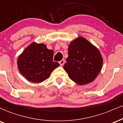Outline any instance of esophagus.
<instances>
[{
	"mask_svg": "<svg viewBox=\"0 0 123 123\" xmlns=\"http://www.w3.org/2000/svg\"><path fill=\"white\" fill-rule=\"evenodd\" d=\"M64 63H65V60H64V59H63V60H62L61 61L59 62V64H60V66H62L64 65Z\"/></svg>",
	"mask_w": 123,
	"mask_h": 123,
	"instance_id": "esophagus-1",
	"label": "esophagus"
}]
</instances>
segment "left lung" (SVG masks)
<instances>
[{
    "label": "left lung",
    "mask_w": 123,
    "mask_h": 123,
    "mask_svg": "<svg viewBox=\"0 0 123 123\" xmlns=\"http://www.w3.org/2000/svg\"><path fill=\"white\" fill-rule=\"evenodd\" d=\"M68 56L63 68L69 78L79 85L91 82L102 67L103 59L98 49L83 37L68 45Z\"/></svg>",
    "instance_id": "1"
}]
</instances>
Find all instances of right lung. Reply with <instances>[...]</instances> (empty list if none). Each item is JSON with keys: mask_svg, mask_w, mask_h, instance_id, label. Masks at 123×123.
I'll use <instances>...</instances> for the list:
<instances>
[{"mask_svg": "<svg viewBox=\"0 0 123 123\" xmlns=\"http://www.w3.org/2000/svg\"><path fill=\"white\" fill-rule=\"evenodd\" d=\"M53 51L43 43H31L18 58V68L28 81L39 83L48 79L50 73L60 66L53 61Z\"/></svg>", "mask_w": 123, "mask_h": 123, "instance_id": "add662e5", "label": "right lung"}]
</instances>
